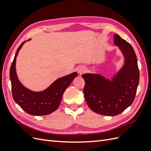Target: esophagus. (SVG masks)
Masks as SVG:
<instances>
[{
    "instance_id": "esophagus-1",
    "label": "esophagus",
    "mask_w": 151,
    "mask_h": 151,
    "mask_svg": "<svg viewBox=\"0 0 151 151\" xmlns=\"http://www.w3.org/2000/svg\"><path fill=\"white\" fill-rule=\"evenodd\" d=\"M86 70V68L84 66H81V67H79L78 68V69H77V72H78V73L79 74H83L84 72H85Z\"/></svg>"
}]
</instances>
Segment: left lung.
Instances as JSON below:
<instances>
[{
  "label": "left lung",
  "mask_w": 151,
  "mask_h": 151,
  "mask_svg": "<svg viewBox=\"0 0 151 151\" xmlns=\"http://www.w3.org/2000/svg\"><path fill=\"white\" fill-rule=\"evenodd\" d=\"M114 44L124 57V63L111 80L98 74L86 73L84 94L89 107L106 116L119 115L133 103L139 82L137 58L131 45L118 35H114Z\"/></svg>",
  "instance_id": "1"
}]
</instances>
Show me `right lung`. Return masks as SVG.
I'll return each instance as SVG.
<instances>
[{
    "label": "right lung",
    "mask_w": 151,
    "mask_h": 151,
    "mask_svg": "<svg viewBox=\"0 0 151 151\" xmlns=\"http://www.w3.org/2000/svg\"><path fill=\"white\" fill-rule=\"evenodd\" d=\"M31 39L27 40H30ZM24 41L17 48L10 68L12 97L15 102L27 113L34 116L47 115L57 110L60 104L63 93L72 81L77 76V73L58 78L49 87L42 91L36 92L22 85L18 79L16 70V57Z\"/></svg>",
    "instance_id": "obj_1"
}]
</instances>
